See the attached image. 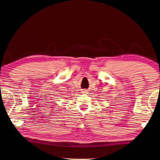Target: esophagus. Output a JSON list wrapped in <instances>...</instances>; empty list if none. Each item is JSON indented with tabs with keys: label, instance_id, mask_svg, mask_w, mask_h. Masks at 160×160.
<instances>
[{
	"label": "esophagus",
	"instance_id": "obj_1",
	"mask_svg": "<svg viewBox=\"0 0 160 160\" xmlns=\"http://www.w3.org/2000/svg\"><path fill=\"white\" fill-rule=\"evenodd\" d=\"M83 93H86V91H84V92H83Z\"/></svg>",
	"mask_w": 160,
	"mask_h": 160
}]
</instances>
